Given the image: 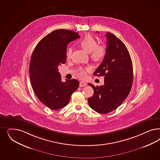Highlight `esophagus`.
Listing matches in <instances>:
<instances>
[{
  "label": "esophagus",
  "mask_w": 160,
  "mask_h": 160,
  "mask_svg": "<svg viewBox=\"0 0 160 160\" xmlns=\"http://www.w3.org/2000/svg\"><path fill=\"white\" fill-rule=\"evenodd\" d=\"M87 85V83L83 81H81V82H80V83H79V87H84V86H86Z\"/></svg>",
  "instance_id": "esophagus-1"
}]
</instances>
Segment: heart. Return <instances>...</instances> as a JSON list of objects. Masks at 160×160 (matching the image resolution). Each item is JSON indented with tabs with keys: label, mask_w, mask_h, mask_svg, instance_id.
<instances>
[{
	"label": "heart",
	"mask_w": 160,
	"mask_h": 160,
	"mask_svg": "<svg viewBox=\"0 0 160 160\" xmlns=\"http://www.w3.org/2000/svg\"><path fill=\"white\" fill-rule=\"evenodd\" d=\"M79 45L85 51L90 53V57L93 61L99 62L103 59L106 55V50L103 46L97 45V42L93 36L88 35L85 36L79 42ZM72 49L69 48L67 51L66 55L67 58H69L72 55ZM80 78L85 77L86 75L85 70L80 69L78 73Z\"/></svg>",
	"instance_id": "heart-1"
}]
</instances>
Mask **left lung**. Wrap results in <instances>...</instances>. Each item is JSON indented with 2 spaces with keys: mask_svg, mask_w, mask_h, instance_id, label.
Returning a JSON list of instances; mask_svg holds the SVG:
<instances>
[{
  "mask_svg": "<svg viewBox=\"0 0 160 160\" xmlns=\"http://www.w3.org/2000/svg\"><path fill=\"white\" fill-rule=\"evenodd\" d=\"M98 33V32H97ZM106 55L93 73L104 77V85L93 88L92 97L88 98L91 108L100 113H107L117 108L128 97L132 85L133 68L129 52L124 43L107 32Z\"/></svg>",
  "mask_w": 160,
  "mask_h": 160,
  "instance_id": "1",
  "label": "left lung"
}]
</instances>
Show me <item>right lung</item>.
Listing matches in <instances>:
<instances>
[{"mask_svg": "<svg viewBox=\"0 0 160 160\" xmlns=\"http://www.w3.org/2000/svg\"><path fill=\"white\" fill-rule=\"evenodd\" d=\"M79 38L74 31L58 29L42 38L31 56L29 76L36 97L53 110L67 105L79 81L68 79L63 82L58 66L67 60L68 44Z\"/></svg>", "mask_w": 160, "mask_h": 160, "instance_id": "obj_1", "label": "right lung"}]
</instances>
